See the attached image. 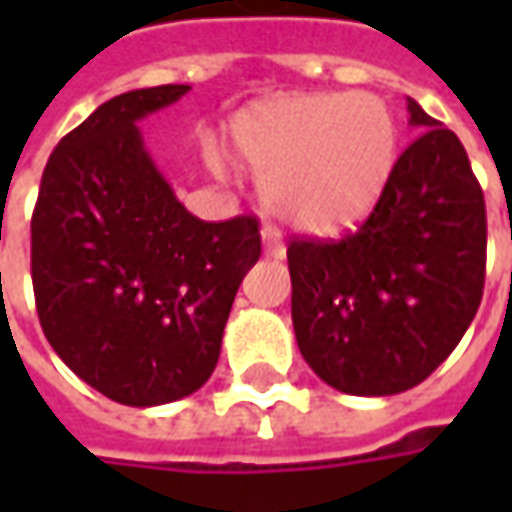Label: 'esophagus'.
<instances>
[{
	"instance_id": "1",
	"label": "esophagus",
	"mask_w": 512,
	"mask_h": 512,
	"mask_svg": "<svg viewBox=\"0 0 512 512\" xmlns=\"http://www.w3.org/2000/svg\"><path fill=\"white\" fill-rule=\"evenodd\" d=\"M263 249H266V255L274 257V260H282L285 252H288L274 227H263Z\"/></svg>"
}]
</instances>
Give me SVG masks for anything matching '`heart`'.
I'll use <instances>...</instances> for the list:
<instances>
[{"label": "heart", "instance_id": "b5f03b06", "mask_svg": "<svg viewBox=\"0 0 512 512\" xmlns=\"http://www.w3.org/2000/svg\"><path fill=\"white\" fill-rule=\"evenodd\" d=\"M230 147L263 180L282 222L337 235L365 219L392 180L400 153L395 109L376 93L271 98L230 120Z\"/></svg>", "mask_w": 512, "mask_h": 512}]
</instances>
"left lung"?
I'll list each match as a JSON object with an SVG mask.
<instances>
[{
    "label": "left lung",
    "instance_id": "1",
    "mask_svg": "<svg viewBox=\"0 0 512 512\" xmlns=\"http://www.w3.org/2000/svg\"><path fill=\"white\" fill-rule=\"evenodd\" d=\"M419 136L356 233L293 238V332L345 395L422 384L455 351L485 285V200L461 139L408 98Z\"/></svg>",
    "mask_w": 512,
    "mask_h": 512
}]
</instances>
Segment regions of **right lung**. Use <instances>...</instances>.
<instances>
[{
	"label": "right lung",
	"instance_id": "1",
	"mask_svg": "<svg viewBox=\"0 0 512 512\" xmlns=\"http://www.w3.org/2000/svg\"><path fill=\"white\" fill-rule=\"evenodd\" d=\"M189 84L131 90L60 139L32 213L43 334L76 376L123 406L197 392L260 257L257 216L202 222L172 194L136 123Z\"/></svg>",
	"mask_w": 512,
	"mask_h": 512
}]
</instances>
